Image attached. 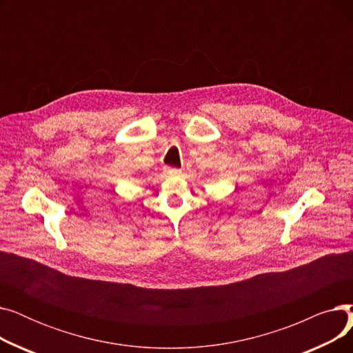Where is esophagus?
<instances>
[{
    "mask_svg": "<svg viewBox=\"0 0 353 353\" xmlns=\"http://www.w3.org/2000/svg\"><path fill=\"white\" fill-rule=\"evenodd\" d=\"M164 173H165L167 176H177V174H180L181 172H180L179 169H174V167H165Z\"/></svg>",
    "mask_w": 353,
    "mask_h": 353,
    "instance_id": "1",
    "label": "esophagus"
}]
</instances>
